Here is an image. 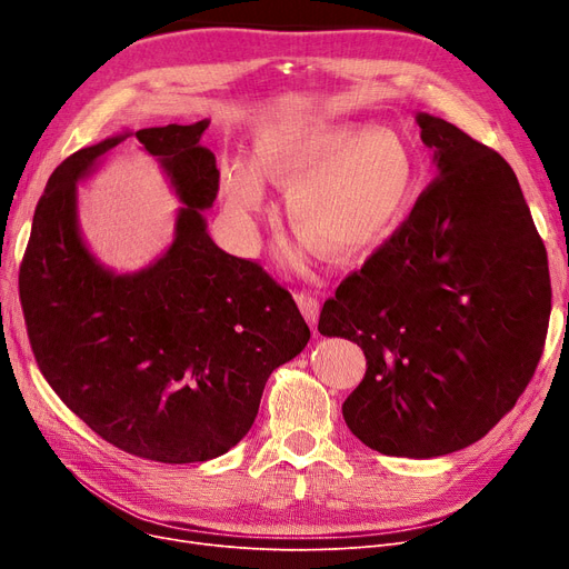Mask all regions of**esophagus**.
Instances as JSON below:
<instances>
[{"label": "esophagus", "mask_w": 569, "mask_h": 569, "mask_svg": "<svg viewBox=\"0 0 569 569\" xmlns=\"http://www.w3.org/2000/svg\"><path fill=\"white\" fill-rule=\"evenodd\" d=\"M295 302H297V307H300V311L305 313V318H307V322L313 327L316 330V325H318V313H320V302H318V297L316 295H311V292H307V290H300V292H295Z\"/></svg>", "instance_id": "34e87169"}]
</instances>
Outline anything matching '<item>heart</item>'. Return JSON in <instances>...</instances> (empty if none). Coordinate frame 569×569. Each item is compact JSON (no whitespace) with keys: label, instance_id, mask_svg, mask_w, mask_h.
<instances>
[{"label":"heart","instance_id":"heart-1","mask_svg":"<svg viewBox=\"0 0 569 569\" xmlns=\"http://www.w3.org/2000/svg\"><path fill=\"white\" fill-rule=\"evenodd\" d=\"M288 184L290 217L337 258L360 256L406 217L415 189V159L401 136L360 122L281 119L260 129L256 161L230 157L221 166L226 204L247 237L264 202V177ZM316 244L290 247L300 262Z\"/></svg>","mask_w":569,"mask_h":569}]
</instances>
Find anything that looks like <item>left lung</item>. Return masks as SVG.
Instances as JSON below:
<instances>
[{
  "mask_svg": "<svg viewBox=\"0 0 569 569\" xmlns=\"http://www.w3.org/2000/svg\"><path fill=\"white\" fill-rule=\"evenodd\" d=\"M415 119L436 179L322 305L318 332L367 357L348 429L380 455L431 459L515 408L545 350L551 281L510 163L440 117Z\"/></svg>",
  "mask_w": 569,
  "mask_h": 569,
  "instance_id": "8db88e82",
  "label": "left lung"
}]
</instances>
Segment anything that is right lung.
I'll list each match as a JSON object with an SVG mask.
<instances>
[{"instance_id": "right-lung-1", "label": "right lung", "mask_w": 569, "mask_h": 569, "mask_svg": "<svg viewBox=\"0 0 569 569\" xmlns=\"http://www.w3.org/2000/svg\"><path fill=\"white\" fill-rule=\"evenodd\" d=\"M207 119L136 131L179 207L168 251L114 274L84 247L76 184L133 133L59 163L37 204L20 264V305L37 365L80 420L140 459L196 463L226 455L258 415L267 378L311 339L292 295L221 251L202 209L219 193Z\"/></svg>"}]
</instances>
